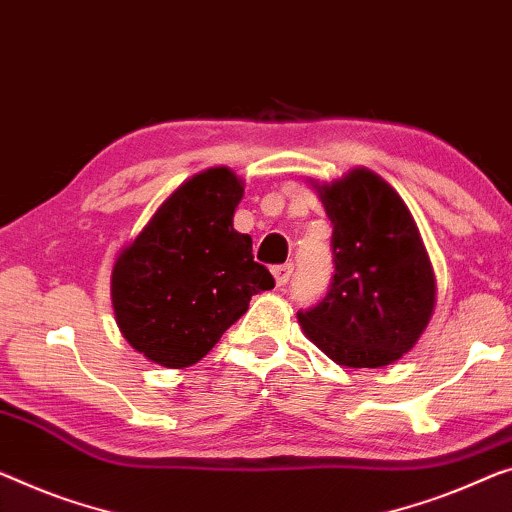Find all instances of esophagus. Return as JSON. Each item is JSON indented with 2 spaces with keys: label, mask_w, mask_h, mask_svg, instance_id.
Listing matches in <instances>:
<instances>
[{
  "label": "esophagus",
  "mask_w": 512,
  "mask_h": 512,
  "mask_svg": "<svg viewBox=\"0 0 512 512\" xmlns=\"http://www.w3.org/2000/svg\"><path fill=\"white\" fill-rule=\"evenodd\" d=\"M292 271H294V264H280L273 269V278H276V285L282 287L287 285L289 278H292Z\"/></svg>",
  "instance_id": "1"
}]
</instances>
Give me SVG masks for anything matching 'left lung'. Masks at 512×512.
I'll use <instances>...</instances> for the list:
<instances>
[{
  "label": "left lung",
  "mask_w": 512,
  "mask_h": 512,
  "mask_svg": "<svg viewBox=\"0 0 512 512\" xmlns=\"http://www.w3.org/2000/svg\"><path fill=\"white\" fill-rule=\"evenodd\" d=\"M333 225V282L299 312L305 338L338 365L381 368L402 358L430 324L437 282L421 232L379 174L356 167L315 183Z\"/></svg>",
  "instance_id": "obj_1"
}]
</instances>
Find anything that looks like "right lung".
Here are the masks:
<instances>
[{
  "label": "right lung",
  "mask_w": 512,
  "mask_h": 512,
  "mask_svg": "<svg viewBox=\"0 0 512 512\" xmlns=\"http://www.w3.org/2000/svg\"><path fill=\"white\" fill-rule=\"evenodd\" d=\"M243 181L209 167L183 181L112 266V308L135 352L165 368L207 356L248 310L250 296L273 289L253 259V239L234 230Z\"/></svg>",
  "instance_id": "obj_1"
}]
</instances>
